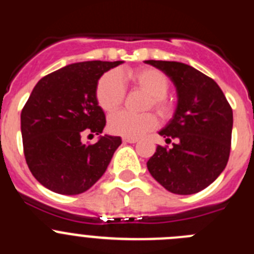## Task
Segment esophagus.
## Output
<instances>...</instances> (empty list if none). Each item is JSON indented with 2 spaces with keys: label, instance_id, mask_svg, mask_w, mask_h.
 Here are the masks:
<instances>
[{
  "label": "esophagus",
  "instance_id": "34e87169",
  "mask_svg": "<svg viewBox=\"0 0 254 254\" xmlns=\"http://www.w3.org/2000/svg\"><path fill=\"white\" fill-rule=\"evenodd\" d=\"M137 138H131V137H123V142H128V143H136L137 142Z\"/></svg>",
  "mask_w": 254,
  "mask_h": 254
}]
</instances>
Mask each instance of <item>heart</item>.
<instances>
[{
    "label": "heart",
    "mask_w": 254,
    "mask_h": 254,
    "mask_svg": "<svg viewBox=\"0 0 254 254\" xmlns=\"http://www.w3.org/2000/svg\"><path fill=\"white\" fill-rule=\"evenodd\" d=\"M131 82L136 87L149 94L146 108H154L160 116L165 117L170 113L172 105L165 98L169 81L161 71L152 67H141L128 71H109L100 77L96 85V100L103 111L113 112L122 104L125 99V82ZM158 126L156 117L151 113L134 114L127 111H121L112 114L108 121L109 131L123 137L137 138Z\"/></svg>",
    "instance_id": "obj_1"
}]
</instances>
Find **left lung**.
<instances>
[{"instance_id":"1","label":"left lung","mask_w":254,"mask_h":254,"mask_svg":"<svg viewBox=\"0 0 254 254\" xmlns=\"http://www.w3.org/2000/svg\"><path fill=\"white\" fill-rule=\"evenodd\" d=\"M163 71L176 86L173 118L159 134L172 147L158 146L147 161L150 174L176 194L205 190L225 169L230 154L233 111L219 85L190 64L145 61Z\"/></svg>"}]
</instances>
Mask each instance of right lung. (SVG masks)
I'll return each instance as SVG.
<instances>
[{
  "label": "right lung",
  "instance_id": "add662e5",
  "mask_svg": "<svg viewBox=\"0 0 254 254\" xmlns=\"http://www.w3.org/2000/svg\"><path fill=\"white\" fill-rule=\"evenodd\" d=\"M123 61H86L40 78L21 112L24 155L40 185L60 194H78L104 174L120 136H99L93 145L82 134H100L105 114L96 100L99 78Z\"/></svg>",
  "mask_w": 254,
  "mask_h": 254
}]
</instances>
